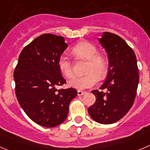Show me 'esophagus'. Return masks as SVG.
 <instances>
[{
    "label": "esophagus",
    "instance_id": "obj_1",
    "mask_svg": "<svg viewBox=\"0 0 150 150\" xmlns=\"http://www.w3.org/2000/svg\"><path fill=\"white\" fill-rule=\"evenodd\" d=\"M85 91H77V95L78 96H82L85 93Z\"/></svg>",
    "mask_w": 150,
    "mask_h": 150
}]
</instances>
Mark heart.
I'll list each match as a JSON object with an SVG mask.
<instances>
[{"instance_id":"heart-1","label":"heart","mask_w":150,"mask_h":150,"mask_svg":"<svg viewBox=\"0 0 150 150\" xmlns=\"http://www.w3.org/2000/svg\"><path fill=\"white\" fill-rule=\"evenodd\" d=\"M72 53L80 58L87 59L85 72L82 76H75L69 82V85L78 90H84L94 86L107 73V62L102 55L98 54L97 48L88 42H80L73 48ZM59 71L67 78L73 76L72 64L69 57L62 54L57 61Z\"/></svg>"}]
</instances>
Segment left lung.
Returning <instances> with one entry per match:
<instances>
[{
  "label": "left lung",
  "instance_id": "1",
  "mask_svg": "<svg viewBox=\"0 0 150 150\" xmlns=\"http://www.w3.org/2000/svg\"><path fill=\"white\" fill-rule=\"evenodd\" d=\"M108 54L109 70L105 82L99 89L93 90L96 102L88 108L95 122L103 125L115 123L132 108L139 82L135 53L118 35L104 32L99 39Z\"/></svg>",
  "mask_w": 150,
  "mask_h": 150
}]
</instances>
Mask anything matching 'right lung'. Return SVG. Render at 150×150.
Segmentation results:
<instances>
[{"mask_svg":"<svg viewBox=\"0 0 150 150\" xmlns=\"http://www.w3.org/2000/svg\"><path fill=\"white\" fill-rule=\"evenodd\" d=\"M68 47L63 37L44 34L21 51L14 71L15 93L20 105L31 120L54 127L67 119L69 105L76 97L74 88L57 89L66 83L57 61Z\"/></svg>","mask_w":150,"mask_h":150,"instance_id":"right-lung-1","label":"right lung"}]
</instances>
